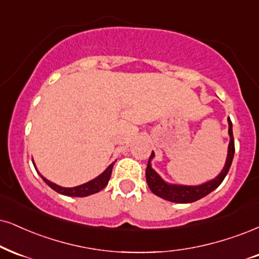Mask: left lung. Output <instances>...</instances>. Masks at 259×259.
I'll use <instances>...</instances> for the list:
<instances>
[{
	"instance_id": "8db88e82",
	"label": "left lung",
	"mask_w": 259,
	"mask_h": 259,
	"mask_svg": "<svg viewBox=\"0 0 259 259\" xmlns=\"http://www.w3.org/2000/svg\"><path fill=\"white\" fill-rule=\"evenodd\" d=\"M228 133L231 137L229 140V146H228V156L227 161H226L225 167H223L222 171L219 174L218 178H215L211 181H207V183L199 185V186H183V185H170L167 184L161 179V177L156 173L154 169L150 165V159L154 157V152L149 157L148 167H146V183L150 190L152 191V193H155L156 196L163 198L165 200L174 203H192L196 200L200 199V198L205 197L210 192H212L215 188H218L223 179L227 175L229 168H231L233 157H234V137H233V127H232V121L228 119Z\"/></svg>"
}]
</instances>
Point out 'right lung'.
<instances>
[{
  "label": "right lung",
  "mask_w": 259,
  "mask_h": 259,
  "mask_svg": "<svg viewBox=\"0 0 259 259\" xmlns=\"http://www.w3.org/2000/svg\"><path fill=\"white\" fill-rule=\"evenodd\" d=\"M114 163H111L109 167L105 169L100 177H97L96 179H94V180L89 181V183L82 184L80 186H76V187H61L59 186V185L50 183L49 180H47V179L41 177V175L40 178L43 179V180L46 181V184L49 185L54 191H56V192L65 194V196H69V197H86V196H90V194L100 192L101 190H103V188L107 186L108 181H109V179L111 177V170H113Z\"/></svg>",
  "instance_id": "right-lung-1"
}]
</instances>
